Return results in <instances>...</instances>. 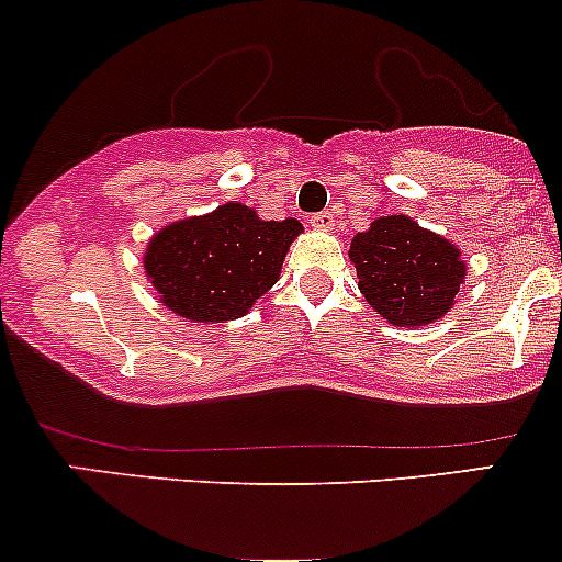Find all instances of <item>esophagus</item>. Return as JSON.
I'll list each match as a JSON object with an SVG mask.
<instances>
[{"mask_svg": "<svg viewBox=\"0 0 562 562\" xmlns=\"http://www.w3.org/2000/svg\"><path fill=\"white\" fill-rule=\"evenodd\" d=\"M310 223H313V228H317V231H331L334 228V214L331 212H317L313 220H310Z\"/></svg>", "mask_w": 562, "mask_h": 562, "instance_id": "esophagus-1", "label": "esophagus"}]
</instances>
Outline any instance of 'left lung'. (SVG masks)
I'll return each instance as SVG.
<instances>
[{
    "label": "left lung",
    "mask_w": 562,
    "mask_h": 562,
    "mask_svg": "<svg viewBox=\"0 0 562 562\" xmlns=\"http://www.w3.org/2000/svg\"><path fill=\"white\" fill-rule=\"evenodd\" d=\"M359 291L391 326H427L451 313L464 260L443 236L413 217H378L350 241Z\"/></svg>",
    "instance_id": "8db88e82"
}]
</instances>
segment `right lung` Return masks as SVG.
<instances>
[{"instance_id":"1","label":"right lung","mask_w":562,"mask_h":562,"mask_svg":"<svg viewBox=\"0 0 562 562\" xmlns=\"http://www.w3.org/2000/svg\"><path fill=\"white\" fill-rule=\"evenodd\" d=\"M302 231L299 220H260L231 201L157 231L144 269L176 315L192 323L236 321L280 280L288 247Z\"/></svg>"}]
</instances>
